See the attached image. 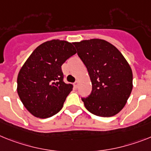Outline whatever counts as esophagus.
I'll return each mask as SVG.
<instances>
[{
    "instance_id": "34e87169",
    "label": "esophagus",
    "mask_w": 151,
    "mask_h": 151,
    "mask_svg": "<svg viewBox=\"0 0 151 151\" xmlns=\"http://www.w3.org/2000/svg\"><path fill=\"white\" fill-rule=\"evenodd\" d=\"M78 84H79V82L78 81H76L73 83V86H74V87H76V88L78 87Z\"/></svg>"
}]
</instances>
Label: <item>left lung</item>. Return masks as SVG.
Instances as JSON below:
<instances>
[{
	"label": "left lung",
	"mask_w": 151,
	"mask_h": 151,
	"mask_svg": "<svg viewBox=\"0 0 151 151\" xmlns=\"http://www.w3.org/2000/svg\"><path fill=\"white\" fill-rule=\"evenodd\" d=\"M73 44L92 83L91 94L81 98L86 109L99 116H114L124 108L132 91L130 65L118 49L104 40L91 39Z\"/></svg>",
	"instance_id": "1"
}]
</instances>
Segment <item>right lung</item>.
<instances>
[{"mask_svg": "<svg viewBox=\"0 0 151 151\" xmlns=\"http://www.w3.org/2000/svg\"><path fill=\"white\" fill-rule=\"evenodd\" d=\"M77 53L71 43L52 40L32 52L17 76V93L32 115L39 118L54 116L63 107L73 89L63 81L61 66Z\"/></svg>", "mask_w": 151, "mask_h": 151, "instance_id": "obj_1", "label": "right lung"}]
</instances>
